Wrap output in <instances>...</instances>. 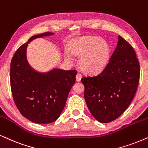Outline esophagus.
<instances>
[{"label": "esophagus", "instance_id": "esophagus-1", "mask_svg": "<svg viewBox=\"0 0 148 148\" xmlns=\"http://www.w3.org/2000/svg\"><path fill=\"white\" fill-rule=\"evenodd\" d=\"M81 78H82V75H81V74H79V73L76 74V81H77V82L80 81V80H81Z\"/></svg>", "mask_w": 148, "mask_h": 148}]
</instances>
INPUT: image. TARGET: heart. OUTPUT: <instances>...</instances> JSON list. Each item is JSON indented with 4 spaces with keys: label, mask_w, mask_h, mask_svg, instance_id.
Listing matches in <instances>:
<instances>
[{
    "label": "heart",
    "mask_w": 148,
    "mask_h": 148,
    "mask_svg": "<svg viewBox=\"0 0 148 148\" xmlns=\"http://www.w3.org/2000/svg\"><path fill=\"white\" fill-rule=\"evenodd\" d=\"M71 53L80 57L79 66L86 74H97L103 71L109 62L110 49L105 40L85 36L74 40L70 47Z\"/></svg>",
    "instance_id": "b5f03b06"
}]
</instances>
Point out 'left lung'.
Listing matches in <instances>:
<instances>
[{
  "label": "left lung",
  "mask_w": 148,
  "mask_h": 148,
  "mask_svg": "<svg viewBox=\"0 0 148 148\" xmlns=\"http://www.w3.org/2000/svg\"><path fill=\"white\" fill-rule=\"evenodd\" d=\"M140 67L135 51L119 36L116 48L101 73L81 79L90 114L108 123L118 119L131 103L138 86Z\"/></svg>",
  "instance_id": "obj_1"
}]
</instances>
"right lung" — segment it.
I'll return each mask as SVG.
<instances>
[{
  "mask_svg": "<svg viewBox=\"0 0 148 148\" xmlns=\"http://www.w3.org/2000/svg\"><path fill=\"white\" fill-rule=\"evenodd\" d=\"M53 34L45 32L32 36L17 49L11 62V88L15 105L23 116L38 124L53 123L60 117L77 74L75 70L57 68L38 72L29 64L27 45L34 39Z\"/></svg>",
  "mask_w": 148,
  "mask_h": 148,
  "instance_id": "right-lung-1",
  "label": "right lung"
}]
</instances>
